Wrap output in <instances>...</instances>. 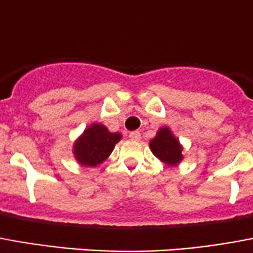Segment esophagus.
I'll use <instances>...</instances> for the list:
<instances>
[{
    "label": "esophagus",
    "mask_w": 253,
    "mask_h": 253,
    "mask_svg": "<svg viewBox=\"0 0 253 253\" xmlns=\"http://www.w3.org/2000/svg\"><path fill=\"white\" fill-rule=\"evenodd\" d=\"M128 136H130V139H132V141H139V138H141V132H139V131H131Z\"/></svg>",
    "instance_id": "obj_1"
}]
</instances>
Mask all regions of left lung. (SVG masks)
<instances>
[{"instance_id":"left-lung-1","label":"left lung","mask_w":253,"mask_h":253,"mask_svg":"<svg viewBox=\"0 0 253 253\" xmlns=\"http://www.w3.org/2000/svg\"><path fill=\"white\" fill-rule=\"evenodd\" d=\"M150 149L161 162L169 166H177L184 160V147L169 127H162L157 131V135L150 141Z\"/></svg>"}]
</instances>
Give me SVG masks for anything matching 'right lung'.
<instances>
[{"instance_id":"obj_1","label":"right lung","mask_w":253,"mask_h":253,"mask_svg":"<svg viewBox=\"0 0 253 253\" xmlns=\"http://www.w3.org/2000/svg\"><path fill=\"white\" fill-rule=\"evenodd\" d=\"M121 139V132H111L100 123H92L75 141L72 153L78 164L93 168L107 160Z\"/></svg>"}]
</instances>
